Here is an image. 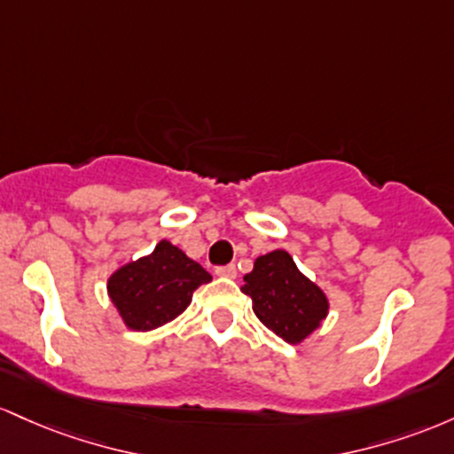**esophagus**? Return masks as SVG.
<instances>
[{
	"label": "esophagus",
	"mask_w": 454,
	"mask_h": 454,
	"mask_svg": "<svg viewBox=\"0 0 454 454\" xmlns=\"http://www.w3.org/2000/svg\"><path fill=\"white\" fill-rule=\"evenodd\" d=\"M214 272H216V277H223V278H236L238 270H236V266H233V263H229V266H218L216 270H214Z\"/></svg>",
	"instance_id": "obj_1"
}]
</instances>
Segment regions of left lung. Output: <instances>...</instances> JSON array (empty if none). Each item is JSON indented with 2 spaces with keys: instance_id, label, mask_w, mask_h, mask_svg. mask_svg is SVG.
I'll return each instance as SVG.
<instances>
[{
  "instance_id": "left-lung-1",
  "label": "left lung",
  "mask_w": 454,
  "mask_h": 454,
  "mask_svg": "<svg viewBox=\"0 0 454 454\" xmlns=\"http://www.w3.org/2000/svg\"><path fill=\"white\" fill-rule=\"evenodd\" d=\"M242 292L266 328L287 343L298 345L317 330L328 315V298L300 272L287 251H272L254 259L244 277Z\"/></svg>"
}]
</instances>
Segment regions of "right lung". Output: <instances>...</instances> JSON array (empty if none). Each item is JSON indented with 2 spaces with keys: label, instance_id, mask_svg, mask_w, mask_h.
Instances as JSON below:
<instances>
[{
  "label": "right lung",
  "instance_id": "add662e5",
  "mask_svg": "<svg viewBox=\"0 0 454 454\" xmlns=\"http://www.w3.org/2000/svg\"><path fill=\"white\" fill-rule=\"evenodd\" d=\"M210 281V274L184 251L160 240L150 254L117 268L106 292L126 328L147 333L184 313L192 292Z\"/></svg>",
  "mask_w": 454,
  "mask_h": 454
}]
</instances>
